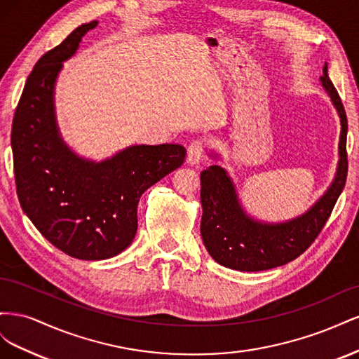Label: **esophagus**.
<instances>
[{"label": "esophagus", "instance_id": "1", "mask_svg": "<svg viewBox=\"0 0 359 359\" xmlns=\"http://www.w3.org/2000/svg\"><path fill=\"white\" fill-rule=\"evenodd\" d=\"M205 148H206V142L203 139H196L193 140V142L189 145L187 149V163L190 166L198 165L201 161L203 153H205Z\"/></svg>", "mask_w": 359, "mask_h": 359}]
</instances>
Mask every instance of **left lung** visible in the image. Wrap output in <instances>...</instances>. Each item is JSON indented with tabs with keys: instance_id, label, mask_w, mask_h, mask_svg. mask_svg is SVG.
Masks as SVG:
<instances>
[{
	"instance_id": "left-lung-1",
	"label": "left lung",
	"mask_w": 359,
	"mask_h": 359,
	"mask_svg": "<svg viewBox=\"0 0 359 359\" xmlns=\"http://www.w3.org/2000/svg\"><path fill=\"white\" fill-rule=\"evenodd\" d=\"M320 81L341 123L340 160L330 189L297 219L285 223H262L245 214L233 182L223 168L214 165L202 170L201 233L205 248L217 264L250 273L281 266L306 252L330 219L347 177V118L340 95L328 76L327 64Z\"/></svg>"
}]
</instances>
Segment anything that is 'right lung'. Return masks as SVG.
I'll use <instances>...</instances> for the list:
<instances>
[{"instance_id":"obj_1","label":"right lung","mask_w":359,"mask_h":359,"mask_svg":"<svg viewBox=\"0 0 359 359\" xmlns=\"http://www.w3.org/2000/svg\"><path fill=\"white\" fill-rule=\"evenodd\" d=\"M97 20L72 31L29 73L12 124L19 203L39 232L66 255L82 260L116 256L137 231L142 193L180 168L178 144L133 145L103 161L76 156L55 119L53 88L62 61L78 50Z\"/></svg>"}]
</instances>
